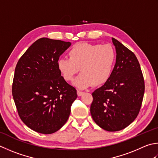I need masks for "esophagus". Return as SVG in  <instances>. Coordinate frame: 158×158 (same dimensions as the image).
Returning <instances> with one entry per match:
<instances>
[{"label":"esophagus","mask_w":158,"mask_h":158,"mask_svg":"<svg viewBox=\"0 0 158 158\" xmlns=\"http://www.w3.org/2000/svg\"><path fill=\"white\" fill-rule=\"evenodd\" d=\"M83 94H84V92L80 91V90H77V95L80 97V96H82Z\"/></svg>","instance_id":"obj_1"}]
</instances>
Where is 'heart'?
I'll return each mask as SVG.
<instances>
[{
    "instance_id": "b5f03b06",
    "label": "heart",
    "mask_w": 158,
    "mask_h": 158,
    "mask_svg": "<svg viewBox=\"0 0 158 158\" xmlns=\"http://www.w3.org/2000/svg\"><path fill=\"white\" fill-rule=\"evenodd\" d=\"M69 55V58L57 60V70L66 81H72L81 70L82 73L74 81L77 88L103 85L112 76L116 60L112 46L81 43L73 46Z\"/></svg>"
}]
</instances>
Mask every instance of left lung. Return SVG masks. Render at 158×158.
<instances>
[{"label": "left lung", "instance_id": "8db88e82", "mask_svg": "<svg viewBox=\"0 0 158 158\" xmlns=\"http://www.w3.org/2000/svg\"><path fill=\"white\" fill-rule=\"evenodd\" d=\"M116 60L110 79L92 93L90 113L105 130L125 129L136 118L144 93V81L135 54L115 38Z\"/></svg>", "mask_w": 158, "mask_h": 158}]
</instances>
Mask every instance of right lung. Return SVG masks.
<instances>
[{
	"label": "right lung",
	"instance_id": "add662e5",
	"mask_svg": "<svg viewBox=\"0 0 158 158\" xmlns=\"http://www.w3.org/2000/svg\"><path fill=\"white\" fill-rule=\"evenodd\" d=\"M71 43L42 38L27 49L15 69L12 94L20 119L43 134L66 123L77 98L76 89L61 77L57 62Z\"/></svg>",
	"mask_w": 158,
	"mask_h": 158
}]
</instances>
